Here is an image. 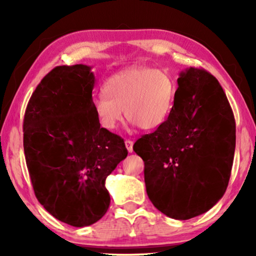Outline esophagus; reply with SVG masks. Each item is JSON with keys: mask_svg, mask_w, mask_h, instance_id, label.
<instances>
[{"mask_svg": "<svg viewBox=\"0 0 256 256\" xmlns=\"http://www.w3.org/2000/svg\"><path fill=\"white\" fill-rule=\"evenodd\" d=\"M124 144H126V148H127L128 152H132V146H134V142H132V140H126Z\"/></svg>", "mask_w": 256, "mask_h": 256, "instance_id": "1", "label": "esophagus"}]
</instances>
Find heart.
I'll return each mask as SVG.
<instances>
[{
	"label": "heart",
	"instance_id": "heart-1",
	"mask_svg": "<svg viewBox=\"0 0 256 256\" xmlns=\"http://www.w3.org/2000/svg\"><path fill=\"white\" fill-rule=\"evenodd\" d=\"M176 82L162 70L134 66L110 76L104 94L94 100L93 110L101 127L115 130L126 118L143 130L166 124L172 110Z\"/></svg>",
	"mask_w": 256,
	"mask_h": 256
}]
</instances>
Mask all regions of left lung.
<instances>
[{"mask_svg":"<svg viewBox=\"0 0 256 256\" xmlns=\"http://www.w3.org/2000/svg\"><path fill=\"white\" fill-rule=\"evenodd\" d=\"M166 124L135 142L154 206L177 220L208 212L225 194L236 150V121L218 80L182 72Z\"/></svg>","mask_w":256,"mask_h":256,"instance_id":"8db88e82","label":"left lung"}]
</instances>
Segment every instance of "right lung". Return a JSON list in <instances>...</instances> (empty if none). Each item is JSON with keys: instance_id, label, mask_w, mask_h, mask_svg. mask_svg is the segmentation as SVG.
Returning a JSON list of instances; mask_svg holds the SVG:
<instances>
[{"instance_id": "right-lung-1", "label": "right lung", "mask_w": 256, "mask_h": 256, "mask_svg": "<svg viewBox=\"0 0 256 256\" xmlns=\"http://www.w3.org/2000/svg\"><path fill=\"white\" fill-rule=\"evenodd\" d=\"M92 68L58 66L36 87L24 115V154L38 202L56 219L85 227L110 204L106 178L128 155L93 110Z\"/></svg>"}]
</instances>
